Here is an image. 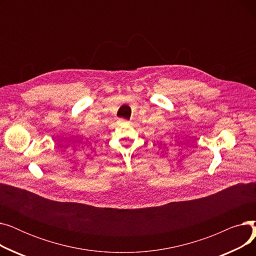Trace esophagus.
Listing matches in <instances>:
<instances>
[{
  "mask_svg": "<svg viewBox=\"0 0 256 256\" xmlns=\"http://www.w3.org/2000/svg\"><path fill=\"white\" fill-rule=\"evenodd\" d=\"M122 121H124V120H122Z\"/></svg>",
  "mask_w": 256,
  "mask_h": 256,
  "instance_id": "esophagus-1",
  "label": "esophagus"
}]
</instances>
